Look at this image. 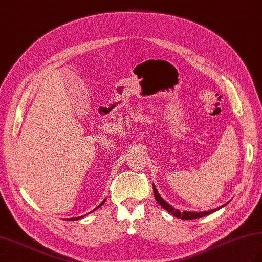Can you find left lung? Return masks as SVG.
<instances>
[{
    "instance_id": "obj_1",
    "label": "left lung",
    "mask_w": 262,
    "mask_h": 262,
    "mask_svg": "<svg viewBox=\"0 0 262 262\" xmlns=\"http://www.w3.org/2000/svg\"><path fill=\"white\" fill-rule=\"evenodd\" d=\"M153 191H154V197H155V199H157V202L162 206V207L166 210V211H169L170 214H172L173 216H176V217H179V219H181V220H194V219H200V217H204V216H207V215H209V214H213V213H215L216 210H219V209H221L222 207H224V206L226 205H223V206H221V207H217V208H215V209H210V210H207V211H183V213H181V211L179 210V209H174V207L173 206H171L170 204H168L165 202V200L160 196V193L158 192V190H157V188H155V186H154V183H153Z\"/></svg>"
}]
</instances>
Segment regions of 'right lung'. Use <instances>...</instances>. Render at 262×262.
Returning <instances> with one entry per match:
<instances>
[{
  "mask_svg": "<svg viewBox=\"0 0 262 262\" xmlns=\"http://www.w3.org/2000/svg\"><path fill=\"white\" fill-rule=\"evenodd\" d=\"M103 203H104V200H103V202H102L101 204H100V205L98 206V207L94 208L92 211H94V210H96V209H98V208L100 207V206H102V205H103ZM92 211H90V213H92ZM90 213H89V214H90ZM86 215H88V214H86ZM86 215H83V216H80V217H72V219H70L69 221H76V220H80V219H82V217H84V216H86Z\"/></svg>",
  "mask_w": 262,
  "mask_h": 262,
  "instance_id": "right-lung-1",
  "label": "right lung"
}]
</instances>
